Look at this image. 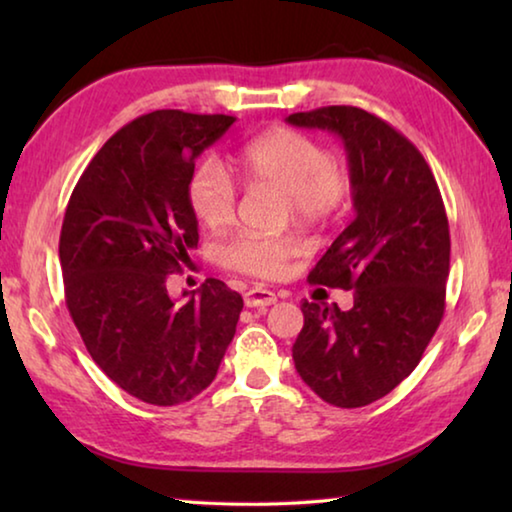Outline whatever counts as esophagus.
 I'll use <instances>...</instances> for the list:
<instances>
[{"mask_svg": "<svg viewBox=\"0 0 512 512\" xmlns=\"http://www.w3.org/2000/svg\"><path fill=\"white\" fill-rule=\"evenodd\" d=\"M275 300H277L275 293L268 291V289L255 287V289H250V291L244 293V302H246V307H250V309H264L268 305H273Z\"/></svg>", "mask_w": 512, "mask_h": 512, "instance_id": "esophagus-1", "label": "esophagus"}]
</instances>
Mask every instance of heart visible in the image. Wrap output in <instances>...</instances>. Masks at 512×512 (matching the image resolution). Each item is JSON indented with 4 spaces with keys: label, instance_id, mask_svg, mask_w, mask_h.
Here are the masks:
<instances>
[{
    "label": "heart",
    "instance_id": "heart-1",
    "mask_svg": "<svg viewBox=\"0 0 512 512\" xmlns=\"http://www.w3.org/2000/svg\"><path fill=\"white\" fill-rule=\"evenodd\" d=\"M239 171L250 185H271L289 196L291 210L302 221H323L343 205L350 180L343 164L323 146L296 131H271L255 137L239 153ZM187 201L207 228L235 219L237 183L219 160H203L187 183ZM302 253L296 237H264L241 232L219 248L221 264L255 277H280Z\"/></svg>",
    "mask_w": 512,
    "mask_h": 512
}]
</instances>
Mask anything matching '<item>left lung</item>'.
<instances>
[{
    "mask_svg": "<svg viewBox=\"0 0 512 512\" xmlns=\"http://www.w3.org/2000/svg\"><path fill=\"white\" fill-rule=\"evenodd\" d=\"M341 137L354 219L309 273L311 284L352 289L343 311L302 302L293 363L327 404L357 409L393 391L418 366L445 314L449 223L422 153L391 124L354 106L287 117Z\"/></svg>",
    "mask_w": 512,
    "mask_h": 512,
    "instance_id": "left-lung-1",
    "label": "left lung"
}]
</instances>
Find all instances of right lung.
<instances>
[{
	"label": "right lung",
	"instance_id": "obj_1",
	"mask_svg": "<svg viewBox=\"0 0 512 512\" xmlns=\"http://www.w3.org/2000/svg\"><path fill=\"white\" fill-rule=\"evenodd\" d=\"M235 124L228 115L155 110L94 155L60 230L65 300L94 363L146 404L189 402L216 377L244 300L205 280L183 302L169 273L198 246L187 201L194 162Z\"/></svg>",
	"mask_w": 512,
	"mask_h": 512
}]
</instances>
